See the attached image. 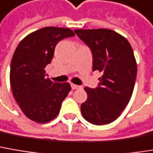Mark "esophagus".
Listing matches in <instances>:
<instances>
[{"label":"esophagus","instance_id":"1","mask_svg":"<svg viewBox=\"0 0 153 153\" xmlns=\"http://www.w3.org/2000/svg\"><path fill=\"white\" fill-rule=\"evenodd\" d=\"M71 88H72V89H78V88H79L80 87L78 86V85L74 84V83H71Z\"/></svg>","mask_w":153,"mask_h":153}]
</instances>
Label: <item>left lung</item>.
Returning a JSON list of instances; mask_svg holds the SVG:
<instances>
[{
  "label": "left lung",
  "mask_w": 153,
  "mask_h": 153,
  "mask_svg": "<svg viewBox=\"0 0 153 153\" xmlns=\"http://www.w3.org/2000/svg\"><path fill=\"white\" fill-rule=\"evenodd\" d=\"M77 36L89 46L93 71L102 73L96 88H84L88 98L80 111L88 122L103 125L117 119L131 98L137 62L129 41L108 29L75 30Z\"/></svg>",
  "instance_id": "8db88e82"
}]
</instances>
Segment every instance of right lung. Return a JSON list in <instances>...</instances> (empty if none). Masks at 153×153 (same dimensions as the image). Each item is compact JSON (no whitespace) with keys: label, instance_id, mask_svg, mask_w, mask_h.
<instances>
[{"label":"right lung","instance_id":"right-lung-1","mask_svg":"<svg viewBox=\"0 0 153 153\" xmlns=\"http://www.w3.org/2000/svg\"><path fill=\"white\" fill-rule=\"evenodd\" d=\"M69 28L45 27L26 36L16 49L10 65V87L23 114L45 123L59 113L61 103L71 91L68 82L57 83L45 78L56 45L74 36Z\"/></svg>","mask_w":153,"mask_h":153}]
</instances>
